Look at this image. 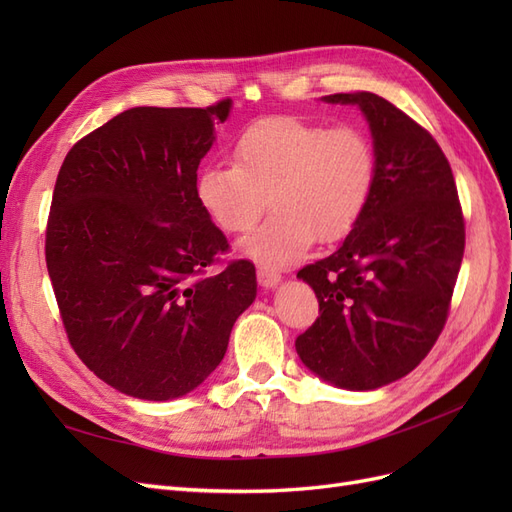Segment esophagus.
Returning a JSON list of instances; mask_svg holds the SVG:
<instances>
[{
    "label": "esophagus",
    "mask_w": 512,
    "mask_h": 512,
    "mask_svg": "<svg viewBox=\"0 0 512 512\" xmlns=\"http://www.w3.org/2000/svg\"><path fill=\"white\" fill-rule=\"evenodd\" d=\"M256 275H258V284L262 288H275L277 284L282 282V275L273 271V269H269V267H258Z\"/></svg>",
    "instance_id": "34e87169"
}]
</instances>
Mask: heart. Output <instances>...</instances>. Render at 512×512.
Instances as JSON below:
<instances>
[{"label":"heart","instance_id":"obj_1","mask_svg":"<svg viewBox=\"0 0 512 512\" xmlns=\"http://www.w3.org/2000/svg\"><path fill=\"white\" fill-rule=\"evenodd\" d=\"M376 185V151L365 132L329 128L299 117H269L245 128L232 164L213 162L196 175V200L224 232L250 230L269 205L273 213L239 250L262 265L286 267L316 237L344 239L365 215Z\"/></svg>","mask_w":512,"mask_h":512}]
</instances>
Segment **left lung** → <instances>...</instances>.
I'll return each instance as SVG.
<instances>
[{
  "instance_id": "left-lung-1",
  "label": "left lung",
  "mask_w": 512,
  "mask_h": 512,
  "mask_svg": "<svg viewBox=\"0 0 512 512\" xmlns=\"http://www.w3.org/2000/svg\"><path fill=\"white\" fill-rule=\"evenodd\" d=\"M369 123L376 185L337 252L303 267L320 316L297 354L320 380L374 391L421 363L444 329L466 245L451 164L433 136L369 91L324 96Z\"/></svg>"
}]
</instances>
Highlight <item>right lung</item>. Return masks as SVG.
<instances>
[{"label": "right lung", "instance_id": "right-lung-1", "mask_svg": "<svg viewBox=\"0 0 512 512\" xmlns=\"http://www.w3.org/2000/svg\"><path fill=\"white\" fill-rule=\"evenodd\" d=\"M230 108H130L59 168L46 269L74 352L123 395L194 391L256 299L252 262L203 275L228 241L198 205L196 170Z\"/></svg>", "mask_w": 512, "mask_h": 512}]
</instances>
